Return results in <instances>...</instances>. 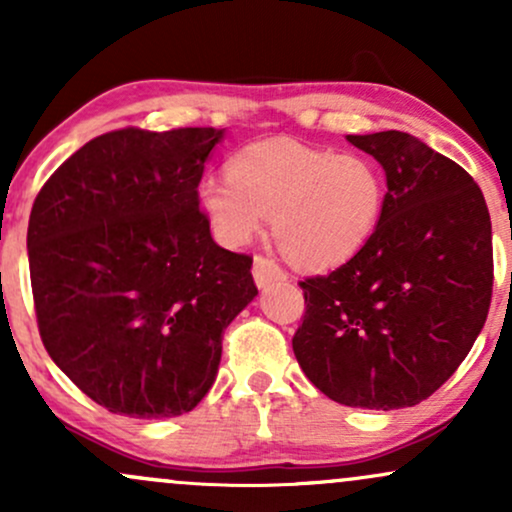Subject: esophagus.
<instances>
[{"mask_svg": "<svg viewBox=\"0 0 512 512\" xmlns=\"http://www.w3.org/2000/svg\"><path fill=\"white\" fill-rule=\"evenodd\" d=\"M252 276H255V284L264 289V286H269L272 281H279V279H286V274L281 272L279 264L274 260H269V257H262L257 255L255 262H252Z\"/></svg>", "mask_w": 512, "mask_h": 512, "instance_id": "esophagus-1", "label": "esophagus"}]
</instances>
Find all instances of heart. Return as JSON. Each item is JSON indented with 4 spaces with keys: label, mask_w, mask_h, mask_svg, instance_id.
I'll return each mask as SVG.
<instances>
[{
    "label": "heart",
    "mask_w": 512,
    "mask_h": 512,
    "mask_svg": "<svg viewBox=\"0 0 512 512\" xmlns=\"http://www.w3.org/2000/svg\"><path fill=\"white\" fill-rule=\"evenodd\" d=\"M199 209L216 240L243 248L264 214L291 262L330 269L356 255L383 219L385 182L368 158L313 149L293 139H264L236 151L226 175L197 187Z\"/></svg>",
    "instance_id": "heart-1"
}]
</instances>
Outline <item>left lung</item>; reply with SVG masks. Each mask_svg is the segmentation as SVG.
I'll use <instances>...</instances> for the list:
<instances>
[{
	"label": "left lung",
	"instance_id": "left-lung-1",
	"mask_svg": "<svg viewBox=\"0 0 512 512\" xmlns=\"http://www.w3.org/2000/svg\"><path fill=\"white\" fill-rule=\"evenodd\" d=\"M385 170L373 238L301 281L298 366L344 407L402 409L431 397L477 342L493 286L491 216L467 170L407 132L349 134Z\"/></svg>",
	"mask_w": 512,
	"mask_h": 512
}]
</instances>
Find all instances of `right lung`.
<instances>
[{"label":"right lung","mask_w":512,"mask_h":512,"mask_svg":"<svg viewBox=\"0 0 512 512\" xmlns=\"http://www.w3.org/2000/svg\"><path fill=\"white\" fill-rule=\"evenodd\" d=\"M226 129L127 127L81 146L33 202L28 264L57 368L134 419L192 411L223 330L257 296L248 255L214 243L197 187Z\"/></svg>","instance_id":"add662e5"}]
</instances>
